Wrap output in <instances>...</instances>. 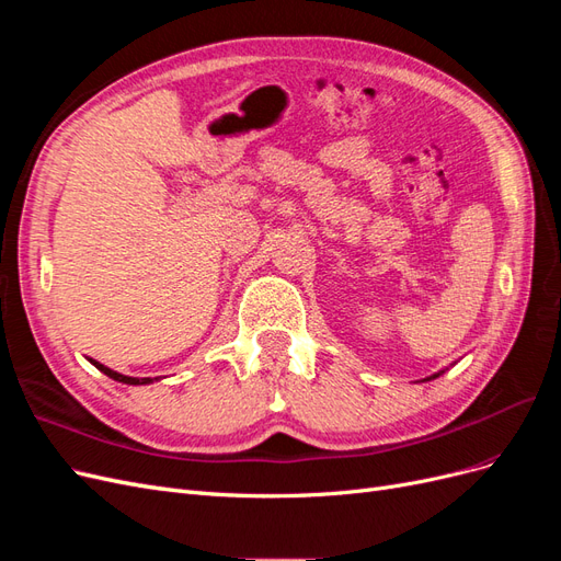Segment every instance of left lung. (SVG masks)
<instances>
[{
	"label": "left lung",
	"mask_w": 561,
	"mask_h": 561,
	"mask_svg": "<svg viewBox=\"0 0 561 561\" xmlns=\"http://www.w3.org/2000/svg\"><path fill=\"white\" fill-rule=\"evenodd\" d=\"M439 375H445V369H439V371H435V375H433V377H426V379H423V381H431V379H437Z\"/></svg>",
	"instance_id": "left-lung-1"
}]
</instances>
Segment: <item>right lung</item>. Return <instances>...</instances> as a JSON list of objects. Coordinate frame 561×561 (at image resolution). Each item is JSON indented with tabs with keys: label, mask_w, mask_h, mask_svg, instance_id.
<instances>
[{
	"label": "right lung",
	"mask_w": 561,
	"mask_h": 561,
	"mask_svg": "<svg viewBox=\"0 0 561 561\" xmlns=\"http://www.w3.org/2000/svg\"><path fill=\"white\" fill-rule=\"evenodd\" d=\"M91 360V365H95L100 371H103V375H107L110 379H114V381H122V383H128V386H147V383H154V381H159V377H126V375H118V371H114V369H110V367H105L103 363H98V360H93V358H89Z\"/></svg>",
	"instance_id": "add662e5"
}]
</instances>
